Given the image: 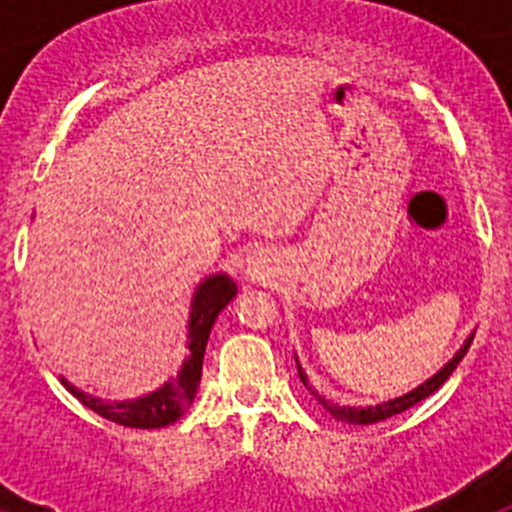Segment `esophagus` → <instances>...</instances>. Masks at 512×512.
Instances as JSON below:
<instances>
[{
	"instance_id": "34e87169",
	"label": "esophagus",
	"mask_w": 512,
	"mask_h": 512,
	"mask_svg": "<svg viewBox=\"0 0 512 512\" xmlns=\"http://www.w3.org/2000/svg\"><path fill=\"white\" fill-rule=\"evenodd\" d=\"M274 269H277V259L269 251H264V248L248 253L246 266H243L246 277L259 284H269L271 277H274Z\"/></svg>"
}]
</instances>
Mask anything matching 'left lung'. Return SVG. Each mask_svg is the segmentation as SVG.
<instances>
[{"label": "left lung", "mask_w": 512, "mask_h": 512, "mask_svg": "<svg viewBox=\"0 0 512 512\" xmlns=\"http://www.w3.org/2000/svg\"><path fill=\"white\" fill-rule=\"evenodd\" d=\"M472 338H474V333H469L467 341H464L459 346V351H456V354L451 356V359L446 361V364H443L441 369H438V372L433 374L431 379H425V382L418 384L415 390L405 392V395H400V397H392V400H387V402H379V405H338V402H333V400H325V397L320 395L318 390H312V384L307 382L305 369H302L300 359H297V356H295V359H297V372H300L302 384H305L307 390L312 392V397H315V400H318L320 405H323L325 413L333 415V418L341 420V423H348V425H372V423H379V420L392 418V415H397V413H405V410H408V408L418 405L420 400H425V397H428V395H433V392H436L438 387H441V384L446 382V379H449L451 374H454V369H456V366H459V361L464 359V354H467V351H469V343H472Z\"/></svg>", "instance_id": "8db88e82"}]
</instances>
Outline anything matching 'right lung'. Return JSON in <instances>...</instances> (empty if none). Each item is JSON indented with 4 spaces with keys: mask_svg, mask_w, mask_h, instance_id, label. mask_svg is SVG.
<instances>
[{
    "mask_svg": "<svg viewBox=\"0 0 512 512\" xmlns=\"http://www.w3.org/2000/svg\"><path fill=\"white\" fill-rule=\"evenodd\" d=\"M235 295H238V284L225 271L210 274L194 287L187 320L189 351L176 377L161 384L158 390L133 397V400H104V397L79 390L66 377H61L63 387L74 397H79V402H84L89 410L112 420V423L128 425V428H164V425H171L174 420L182 418L184 410L192 405L194 395L200 390L202 359H205V348L207 341H210V330L215 325L217 315L223 312V307Z\"/></svg>",
    "mask_w": 512,
    "mask_h": 512,
    "instance_id": "add662e5",
    "label": "right lung"
}]
</instances>
